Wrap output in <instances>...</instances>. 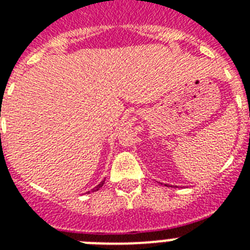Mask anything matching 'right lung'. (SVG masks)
<instances>
[{
	"label": "right lung",
	"instance_id": "1",
	"mask_svg": "<svg viewBox=\"0 0 250 250\" xmlns=\"http://www.w3.org/2000/svg\"><path fill=\"white\" fill-rule=\"evenodd\" d=\"M104 183H105V180H102V182L100 183V184H98L97 187H94V188H93V192H94V190H98V189H100V188H101V187L104 186Z\"/></svg>",
	"mask_w": 250,
	"mask_h": 250
}]
</instances>
